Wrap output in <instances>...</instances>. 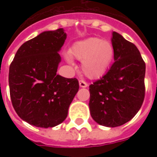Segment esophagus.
Instances as JSON below:
<instances>
[{
    "instance_id": "esophagus-1",
    "label": "esophagus",
    "mask_w": 157,
    "mask_h": 157,
    "mask_svg": "<svg viewBox=\"0 0 157 157\" xmlns=\"http://www.w3.org/2000/svg\"><path fill=\"white\" fill-rule=\"evenodd\" d=\"M79 85H80L81 87H86V86H88V84H87L85 81H82V80H81V81H79Z\"/></svg>"
}]
</instances>
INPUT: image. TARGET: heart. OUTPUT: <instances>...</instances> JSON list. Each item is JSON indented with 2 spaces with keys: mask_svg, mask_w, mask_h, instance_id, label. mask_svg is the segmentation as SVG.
Listing matches in <instances>:
<instances>
[{
  "mask_svg": "<svg viewBox=\"0 0 157 157\" xmlns=\"http://www.w3.org/2000/svg\"><path fill=\"white\" fill-rule=\"evenodd\" d=\"M70 54L82 61V70L86 76L96 79L102 76L110 66L114 56V48L108 40L89 38L74 44ZM67 59L71 62L70 57Z\"/></svg>",
  "mask_w": 157,
  "mask_h": 157,
  "instance_id": "b5f03b06",
  "label": "heart"
}]
</instances>
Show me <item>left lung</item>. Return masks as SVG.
Here are the masks:
<instances>
[{
    "mask_svg": "<svg viewBox=\"0 0 157 157\" xmlns=\"http://www.w3.org/2000/svg\"><path fill=\"white\" fill-rule=\"evenodd\" d=\"M114 63L89 86V109L98 124L117 127L135 117L145 98V64L134 44L113 32Z\"/></svg>",
    "mask_w": 157,
    "mask_h": 157,
    "instance_id": "left-lung-1",
    "label": "left lung"
}]
</instances>
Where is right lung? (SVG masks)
<instances>
[{
  "label": "right lung",
  "instance_id": "add662e5",
  "mask_svg": "<svg viewBox=\"0 0 157 157\" xmlns=\"http://www.w3.org/2000/svg\"><path fill=\"white\" fill-rule=\"evenodd\" d=\"M65 39L63 29L41 33L18 48L10 65L12 106L29 124L51 128L61 124L78 92L77 79L56 74Z\"/></svg>",
  "mask_w": 157,
  "mask_h": 157
}]
</instances>
